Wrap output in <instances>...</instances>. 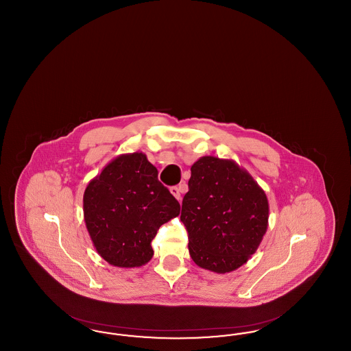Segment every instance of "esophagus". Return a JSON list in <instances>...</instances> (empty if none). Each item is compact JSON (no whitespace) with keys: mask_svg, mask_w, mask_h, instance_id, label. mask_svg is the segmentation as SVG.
<instances>
[{"mask_svg":"<svg viewBox=\"0 0 351 351\" xmlns=\"http://www.w3.org/2000/svg\"><path fill=\"white\" fill-rule=\"evenodd\" d=\"M169 191H171V193H172L178 200H182V191H180V186H171Z\"/></svg>","mask_w":351,"mask_h":351,"instance_id":"34e87169","label":"esophagus"}]
</instances>
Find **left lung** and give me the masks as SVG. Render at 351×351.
<instances>
[{
    "mask_svg": "<svg viewBox=\"0 0 351 351\" xmlns=\"http://www.w3.org/2000/svg\"><path fill=\"white\" fill-rule=\"evenodd\" d=\"M180 219L192 261L217 274L243 266L267 232L268 200L232 159L202 156L191 167Z\"/></svg>",
    "mask_w": 351,
    "mask_h": 351,
    "instance_id": "left-lung-1",
    "label": "left lung"
}]
</instances>
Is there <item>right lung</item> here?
Here are the masks:
<instances>
[{
	"label": "right lung",
	"instance_id": "obj_1",
	"mask_svg": "<svg viewBox=\"0 0 351 351\" xmlns=\"http://www.w3.org/2000/svg\"><path fill=\"white\" fill-rule=\"evenodd\" d=\"M84 221L101 258L116 267L150 262L159 228L180 215V204L158 180L146 154H122L85 188Z\"/></svg>",
	"mask_w": 351,
	"mask_h": 351
}]
</instances>
